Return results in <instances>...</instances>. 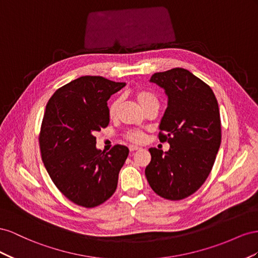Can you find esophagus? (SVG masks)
Masks as SVG:
<instances>
[{"mask_svg":"<svg viewBox=\"0 0 258 258\" xmlns=\"http://www.w3.org/2000/svg\"><path fill=\"white\" fill-rule=\"evenodd\" d=\"M130 151H136V150H138V149H141V147H138V146H136V145H130Z\"/></svg>","mask_w":258,"mask_h":258,"instance_id":"obj_1","label":"esophagus"}]
</instances>
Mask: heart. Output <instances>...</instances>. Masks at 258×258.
I'll return each mask as SVG.
<instances>
[{
	"mask_svg": "<svg viewBox=\"0 0 258 258\" xmlns=\"http://www.w3.org/2000/svg\"><path fill=\"white\" fill-rule=\"evenodd\" d=\"M133 95L139 104V106L143 108V110H145L147 107H149L152 104H158V99L156 97V95L147 90H143V88H137V90L133 92ZM119 106H120L119 99H114L111 102V105L109 107L110 117L115 116L117 109H119ZM127 138L132 142L142 143L144 141V135L142 133H138V132H131V133L127 134Z\"/></svg>",
	"mask_w": 258,
	"mask_h": 258,
	"instance_id": "heart-1",
	"label": "heart"
}]
</instances>
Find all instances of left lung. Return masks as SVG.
<instances>
[{"label":"left lung","instance_id":"left-lung-1","mask_svg":"<svg viewBox=\"0 0 258 258\" xmlns=\"http://www.w3.org/2000/svg\"><path fill=\"white\" fill-rule=\"evenodd\" d=\"M150 82L167 96L159 138L170 149L150 148L145 174L157 195L181 200L203 185L215 162L222 141L218 104L212 88L186 69L154 73Z\"/></svg>","mask_w":258,"mask_h":258}]
</instances>
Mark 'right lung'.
I'll return each instance as SVG.
<instances>
[{"label": "right lung", "instance_id": "1", "mask_svg": "<svg viewBox=\"0 0 258 258\" xmlns=\"http://www.w3.org/2000/svg\"><path fill=\"white\" fill-rule=\"evenodd\" d=\"M125 83L85 76L53 94L43 116L40 148L46 171L64 197L95 208L111 197L128 148L115 145L109 152L96 147L95 132L107 127V101Z\"/></svg>", "mask_w": 258, "mask_h": 258}]
</instances>
